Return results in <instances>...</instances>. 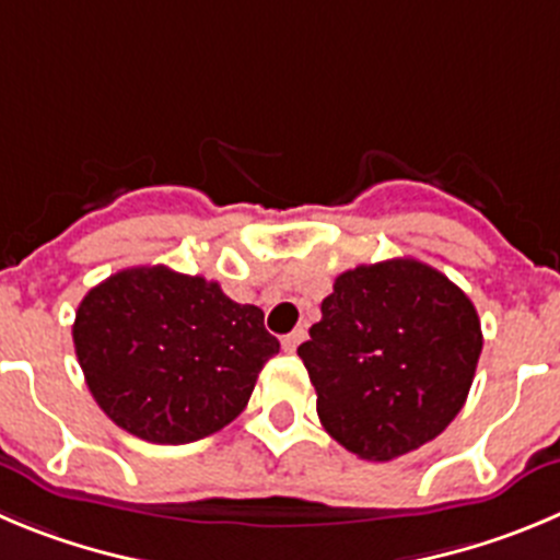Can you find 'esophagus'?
Masks as SVG:
<instances>
[{
  "label": "esophagus",
  "mask_w": 560,
  "mask_h": 560,
  "mask_svg": "<svg viewBox=\"0 0 560 560\" xmlns=\"http://www.w3.org/2000/svg\"><path fill=\"white\" fill-rule=\"evenodd\" d=\"M304 337H306L304 328H295V331H290L284 339H281V348H284L287 353H292L298 348V345L304 342Z\"/></svg>",
  "instance_id": "1"
}]
</instances>
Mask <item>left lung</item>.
<instances>
[{
	"label": "left lung",
	"mask_w": 560,
	"mask_h": 560,
	"mask_svg": "<svg viewBox=\"0 0 560 560\" xmlns=\"http://www.w3.org/2000/svg\"><path fill=\"white\" fill-rule=\"evenodd\" d=\"M298 348L317 417L345 451L389 462L436 439L462 411L483 334L472 301L431 265H359L323 298Z\"/></svg>",
	"instance_id": "obj_1"
}]
</instances>
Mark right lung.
<instances>
[{
  "instance_id": "1",
  "label": "right lung",
  "mask_w": 560,
  "mask_h": 560,
  "mask_svg": "<svg viewBox=\"0 0 560 560\" xmlns=\"http://www.w3.org/2000/svg\"><path fill=\"white\" fill-rule=\"evenodd\" d=\"M74 348L93 400L115 425L154 445H187L248 406L279 339L259 306L154 265L118 270L82 298Z\"/></svg>"
}]
</instances>
